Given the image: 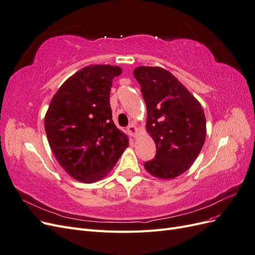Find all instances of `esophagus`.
<instances>
[{"instance_id": "obj_1", "label": "esophagus", "mask_w": 255, "mask_h": 255, "mask_svg": "<svg viewBox=\"0 0 255 255\" xmlns=\"http://www.w3.org/2000/svg\"><path fill=\"white\" fill-rule=\"evenodd\" d=\"M128 132L132 137H135L138 134V128H136L135 123H130V125L128 127Z\"/></svg>"}]
</instances>
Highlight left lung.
<instances>
[{
  "label": "left lung",
  "instance_id": "1",
  "mask_svg": "<svg viewBox=\"0 0 255 255\" xmlns=\"http://www.w3.org/2000/svg\"><path fill=\"white\" fill-rule=\"evenodd\" d=\"M133 73L146 105V132L156 144V155L144 169L157 179H174L188 170L204 144L203 109L166 69L141 66Z\"/></svg>",
  "mask_w": 255,
  "mask_h": 255
}]
</instances>
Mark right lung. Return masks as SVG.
<instances>
[{"label":"right lung","instance_id":"1","mask_svg":"<svg viewBox=\"0 0 255 255\" xmlns=\"http://www.w3.org/2000/svg\"><path fill=\"white\" fill-rule=\"evenodd\" d=\"M118 66L90 65L70 76L53 96L44 117L52 152L64 170L83 183L111 172L128 145L115 126L110 105Z\"/></svg>","mask_w":255,"mask_h":255}]
</instances>
